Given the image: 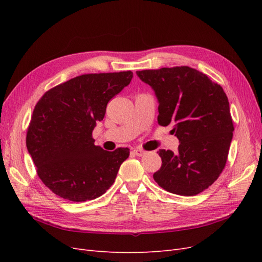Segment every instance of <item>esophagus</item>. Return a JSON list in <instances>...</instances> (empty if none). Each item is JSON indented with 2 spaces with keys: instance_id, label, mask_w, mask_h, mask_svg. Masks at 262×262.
Wrapping results in <instances>:
<instances>
[{
  "instance_id": "obj_1",
  "label": "esophagus",
  "mask_w": 262,
  "mask_h": 262,
  "mask_svg": "<svg viewBox=\"0 0 262 262\" xmlns=\"http://www.w3.org/2000/svg\"><path fill=\"white\" fill-rule=\"evenodd\" d=\"M132 152H133V154H136L137 156H143V155H145V150L141 149V148H136V149H133Z\"/></svg>"
}]
</instances>
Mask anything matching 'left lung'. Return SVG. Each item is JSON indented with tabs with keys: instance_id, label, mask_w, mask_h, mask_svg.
I'll list each match as a JSON object with an SVG mask.
<instances>
[{
	"instance_id": "1",
	"label": "left lung",
	"mask_w": 262,
	"mask_h": 262,
	"mask_svg": "<svg viewBox=\"0 0 262 262\" xmlns=\"http://www.w3.org/2000/svg\"><path fill=\"white\" fill-rule=\"evenodd\" d=\"M152 86L158 99L157 122L173 123L178 152L160 149L157 185L179 195H195L208 189L223 171L234 124L225 92L208 75L190 67L137 71Z\"/></svg>"
}]
</instances>
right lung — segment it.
<instances>
[{
    "label": "right lung",
    "mask_w": 262,
    "mask_h": 262,
    "mask_svg": "<svg viewBox=\"0 0 262 262\" xmlns=\"http://www.w3.org/2000/svg\"><path fill=\"white\" fill-rule=\"evenodd\" d=\"M131 71L91 73L47 91L27 129L26 145L38 177L62 199L93 200L113 186L128 147L114 152L94 144L93 130L109 100L132 80Z\"/></svg>",
    "instance_id": "add662e5"
}]
</instances>
